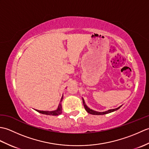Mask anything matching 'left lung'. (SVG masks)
<instances>
[{
    "mask_svg": "<svg viewBox=\"0 0 149 149\" xmlns=\"http://www.w3.org/2000/svg\"><path fill=\"white\" fill-rule=\"evenodd\" d=\"M83 105H84V108H85V109H86V111H87L88 113L91 114V115H105V114H107V113H111V112L115 111L118 110V109L120 108V107L122 106H120V107H117V108H116V109H109V110H107V111H104V112H98V111H94V110H92V109H90L89 107H88L86 105V104H85V102H84V99H83Z\"/></svg>",
    "mask_w": 149,
    "mask_h": 149,
    "instance_id": "obj_1",
    "label": "left lung"
}]
</instances>
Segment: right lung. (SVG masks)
Segmentation results:
<instances>
[{
  "instance_id": "right-lung-1",
  "label": "right lung",
  "mask_w": 149,
  "mask_h": 149,
  "mask_svg": "<svg viewBox=\"0 0 149 149\" xmlns=\"http://www.w3.org/2000/svg\"><path fill=\"white\" fill-rule=\"evenodd\" d=\"M63 97L62 96L61 99V102L63 100ZM36 111H38L40 113L44 114V115H53V116H56V115H59L60 114H61L62 113V107H61V104L60 103L58 106V109L55 111H40V110H37L35 109Z\"/></svg>"
}]
</instances>
